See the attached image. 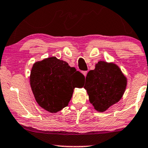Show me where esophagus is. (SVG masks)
<instances>
[{
    "instance_id": "34e87169",
    "label": "esophagus",
    "mask_w": 148,
    "mask_h": 148,
    "mask_svg": "<svg viewBox=\"0 0 148 148\" xmlns=\"http://www.w3.org/2000/svg\"><path fill=\"white\" fill-rule=\"evenodd\" d=\"M82 73H83V75H84L85 76H86L87 74H88V72H87V71H83V72H82Z\"/></svg>"
}]
</instances>
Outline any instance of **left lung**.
Segmentation results:
<instances>
[{"label":"left lung","instance_id":"1","mask_svg":"<svg viewBox=\"0 0 148 148\" xmlns=\"http://www.w3.org/2000/svg\"><path fill=\"white\" fill-rule=\"evenodd\" d=\"M126 85L127 79L116 65L99 61L87 74L84 88L94 109L103 112L121 100Z\"/></svg>","mask_w":148,"mask_h":148}]
</instances>
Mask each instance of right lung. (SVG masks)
Returning <instances> with one entry per match:
<instances>
[{
	"label": "right lung",
	"instance_id": "1",
	"mask_svg": "<svg viewBox=\"0 0 148 148\" xmlns=\"http://www.w3.org/2000/svg\"><path fill=\"white\" fill-rule=\"evenodd\" d=\"M85 76L63 60L52 56L34 64L30 85L38 104L51 113L67 106L74 89Z\"/></svg>",
	"mask_w": 148,
	"mask_h": 148
}]
</instances>
